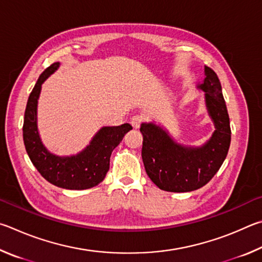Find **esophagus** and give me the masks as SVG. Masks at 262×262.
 Listing matches in <instances>:
<instances>
[{"instance_id": "34e87169", "label": "esophagus", "mask_w": 262, "mask_h": 262, "mask_svg": "<svg viewBox=\"0 0 262 262\" xmlns=\"http://www.w3.org/2000/svg\"><path fill=\"white\" fill-rule=\"evenodd\" d=\"M131 125L134 126L135 128H139L140 127V124L143 123V117L139 116V115H136V116H134L131 118Z\"/></svg>"}]
</instances>
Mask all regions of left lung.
<instances>
[{"label": "left lung", "mask_w": 262, "mask_h": 262, "mask_svg": "<svg viewBox=\"0 0 262 262\" xmlns=\"http://www.w3.org/2000/svg\"><path fill=\"white\" fill-rule=\"evenodd\" d=\"M198 89L205 92L206 107L215 131L200 147L176 143L168 131L154 123H143L141 158L148 177L159 189L190 192L207 184L227 158L231 140L230 121L221 82L212 69L205 67V79Z\"/></svg>", "instance_id": "left-lung-1"}]
</instances>
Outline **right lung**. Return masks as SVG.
Masks as SVG:
<instances>
[{
	"label": "right lung",
	"mask_w": 262,
	"mask_h": 262,
	"mask_svg": "<svg viewBox=\"0 0 262 262\" xmlns=\"http://www.w3.org/2000/svg\"><path fill=\"white\" fill-rule=\"evenodd\" d=\"M58 67L59 63L56 62L46 69L31 92L24 115L23 139L32 163L46 181L62 189H91L103 181L109 170L112 152L123 140V137L132 130V126L128 123L119 126H103L84 150L71 157H57L50 153L40 139L36 109L41 85Z\"/></svg>",
	"instance_id": "1"
}]
</instances>
